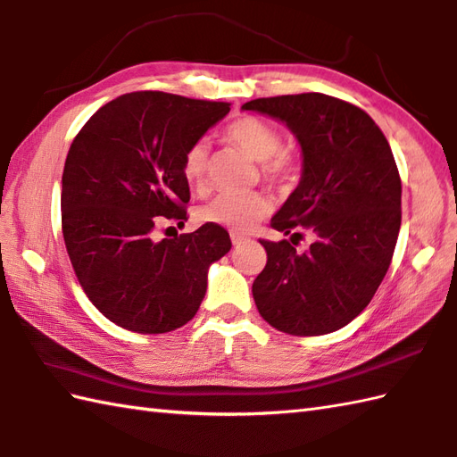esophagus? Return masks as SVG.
<instances>
[{
	"label": "esophagus",
	"instance_id": "obj_1",
	"mask_svg": "<svg viewBox=\"0 0 457 457\" xmlns=\"http://www.w3.org/2000/svg\"><path fill=\"white\" fill-rule=\"evenodd\" d=\"M229 236H231V243H233V245H241V243H245L249 237L247 236H243V233H239V231H231L229 233Z\"/></svg>",
	"mask_w": 457,
	"mask_h": 457
}]
</instances>
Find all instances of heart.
I'll use <instances>...</instances> for the list:
<instances>
[{"label": "heart", "mask_w": 457, "mask_h": 457, "mask_svg": "<svg viewBox=\"0 0 457 457\" xmlns=\"http://www.w3.org/2000/svg\"><path fill=\"white\" fill-rule=\"evenodd\" d=\"M226 136L243 152L261 162V175L270 185L290 183L295 173L294 155L282 147V136L259 116H239L231 120ZM208 171V142L196 140L183 155V175L190 185L203 187ZM270 200L262 193H221L198 208V218L231 231H247L267 218Z\"/></svg>", "instance_id": "obj_1"}]
</instances>
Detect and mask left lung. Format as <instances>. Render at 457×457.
Segmentation results:
<instances>
[{
    "label": "left lung",
    "instance_id": "8db88e82",
    "mask_svg": "<svg viewBox=\"0 0 457 457\" xmlns=\"http://www.w3.org/2000/svg\"><path fill=\"white\" fill-rule=\"evenodd\" d=\"M282 120L303 154L300 185L274 214L282 241L259 239L267 267L253 282L261 317L295 337L333 333L374 298L401 228V179L384 132L353 103L323 93L280 95L243 104ZM316 239L303 253L294 237Z\"/></svg>",
    "mask_w": 457,
    "mask_h": 457
}]
</instances>
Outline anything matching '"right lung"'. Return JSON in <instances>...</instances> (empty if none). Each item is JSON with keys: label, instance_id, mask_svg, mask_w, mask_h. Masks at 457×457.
<instances>
[{"label": "right lung", "instance_id": "right-lung-1", "mask_svg": "<svg viewBox=\"0 0 457 457\" xmlns=\"http://www.w3.org/2000/svg\"><path fill=\"white\" fill-rule=\"evenodd\" d=\"M229 103L136 91L103 104L73 137L62 175V233L73 272L109 321L134 333L183 327L204 300L208 267L231 249L204 224L155 239L163 220L187 221L183 155Z\"/></svg>", "mask_w": 457, "mask_h": 457}]
</instances>
